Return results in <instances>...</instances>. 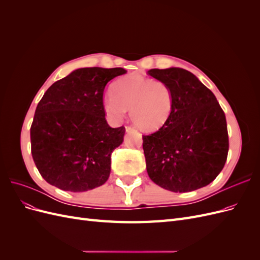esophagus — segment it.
<instances>
[{"instance_id": "esophagus-1", "label": "esophagus", "mask_w": 260, "mask_h": 260, "mask_svg": "<svg viewBox=\"0 0 260 260\" xmlns=\"http://www.w3.org/2000/svg\"><path fill=\"white\" fill-rule=\"evenodd\" d=\"M125 131H127L128 133H130V132H133V131H136V129L135 128H132V127H125Z\"/></svg>"}]
</instances>
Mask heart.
Masks as SVG:
<instances>
[{
  "label": "heart",
  "mask_w": 260,
  "mask_h": 260,
  "mask_svg": "<svg viewBox=\"0 0 260 260\" xmlns=\"http://www.w3.org/2000/svg\"><path fill=\"white\" fill-rule=\"evenodd\" d=\"M172 108L174 96L169 86L140 75H130L118 80L113 86V96L104 101L107 116L120 120L130 109L131 120L143 131H156L166 125Z\"/></svg>",
  "instance_id": "heart-1"
}]
</instances>
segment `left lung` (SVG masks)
<instances>
[{"label":"left lung","instance_id":"obj_1","mask_svg":"<svg viewBox=\"0 0 260 260\" xmlns=\"http://www.w3.org/2000/svg\"><path fill=\"white\" fill-rule=\"evenodd\" d=\"M148 75L166 83L174 96L166 125L143 136L148 177L176 193L208 185L222 170L229 151L222 108L214 93L185 69H151Z\"/></svg>","mask_w":260,"mask_h":260}]
</instances>
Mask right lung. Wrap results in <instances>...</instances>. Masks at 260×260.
Returning <instances> with one entry per match:
<instances>
[{"instance_id": "right-lung-1", "label": "right lung", "mask_w": 260, "mask_h": 260, "mask_svg": "<svg viewBox=\"0 0 260 260\" xmlns=\"http://www.w3.org/2000/svg\"><path fill=\"white\" fill-rule=\"evenodd\" d=\"M125 73L79 68L46 90L30 128L32 158L46 182L69 192L106 182L112 153L123 142L125 129L109 127L103 95L106 84Z\"/></svg>"}]
</instances>
